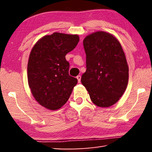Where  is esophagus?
<instances>
[{
  "instance_id": "esophagus-1",
  "label": "esophagus",
  "mask_w": 152,
  "mask_h": 152,
  "mask_svg": "<svg viewBox=\"0 0 152 152\" xmlns=\"http://www.w3.org/2000/svg\"><path fill=\"white\" fill-rule=\"evenodd\" d=\"M76 78L78 79V82H80V80H81V76H80V75L77 76H76Z\"/></svg>"
}]
</instances>
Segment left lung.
I'll use <instances>...</instances> for the list:
<instances>
[{
	"instance_id": "8db88e82",
	"label": "left lung",
	"mask_w": 152,
	"mask_h": 152,
	"mask_svg": "<svg viewBox=\"0 0 152 152\" xmlns=\"http://www.w3.org/2000/svg\"><path fill=\"white\" fill-rule=\"evenodd\" d=\"M86 70L82 75L91 101L109 107L119 101L127 86L129 67L121 45L113 35L92 33L83 41Z\"/></svg>"
}]
</instances>
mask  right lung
Returning a JSON list of instances; mask_svg holds the SVG:
<instances>
[{
  "label": "right lung",
  "mask_w": 152,
  "mask_h": 152,
  "mask_svg": "<svg viewBox=\"0 0 152 152\" xmlns=\"http://www.w3.org/2000/svg\"><path fill=\"white\" fill-rule=\"evenodd\" d=\"M79 42L77 35L53 33L36 43L27 65L28 83L33 96L42 106L56 110L68 101L78 80L69 75L66 55Z\"/></svg>",
  "instance_id": "obj_1"
}]
</instances>
